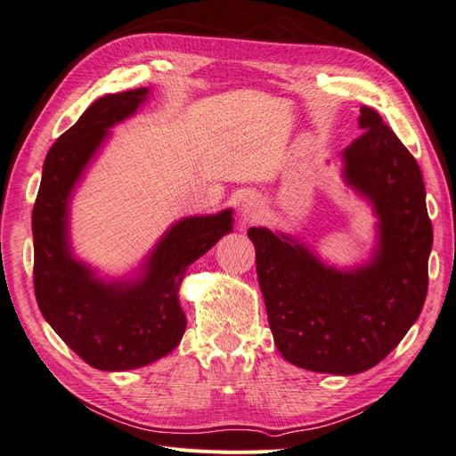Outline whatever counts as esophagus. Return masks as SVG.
Returning a JSON list of instances; mask_svg holds the SVG:
<instances>
[{
  "label": "esophagus",
  "mask_w": 456,
  "mask_h": 456,
  "mask_svg": "<svg viewBox=\"0 0 456 456\" xmlns=\"http://www.w3.org/2000/svg\"><path fill=\"white\" fill-rule=\"evenodd\" d=\"M240 213H241V218L245 220V223H253V220L258 218L260 201H258L255 196H245V198L241 200Z\"/></svg>",
  "instance_id": "obj_1"
}]
</instances>
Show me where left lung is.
I'll use <instances>...</instances> for the list:
<instances>
[{"instance_id":"1","label":"left lung","mask_w":456,"mask_h":456,"mask_svg":"<svg viewBox=\"0 0 456 456\" xmlns=\"http://www.w3.org/2000/svg\"><path fill=\"white\" fill-rule=\"evenodd\" d=\"M357 121L363 133L342 151V178L377 216L365 265L335 268L287 233L247 232L275 346L329 375L363 372L402 342L424 306L434 241L417 159L372 108Z\"/></svg>"}]
</instances>
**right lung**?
<instances>
[{
	"label": "right lung",
	"instance_id": "1",
	"mask_svg": "<svg viewBox=\"0 0 456 456\" xmlns=\"http://www.w3.org/2000/svg\"><path fill=\"white\" fill-rule=\"evenodd\" d=\"M150 89L104 94L54 142L44 163L32 213L37 306L81 360L101 370L154 363L186 330L178 289L191 262L232 232V209L175 223L134 278L106 280L79 260L70 243V203L110 129L136 114Z\"/></svg>",
	"mask_w": 456,
	"mask_h": 456
}]
</instances>
